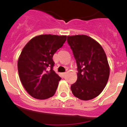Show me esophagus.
Returning <instances> with one entry per match:
<instances>
[{"label":"esophagus","mask_w":127,"mask_h":127,"mask_svg":"<svg viewBox=\"0 0 127 127\" xmlns=\"http://www.w3.org/2000/svg\"><path fill=\"white\" fill-rule=\"evenodd\" d=\"M66 72L62 73V75H63V77H64L66 76Z\"/></svg>","instance_id":"obj_1"}]
</instances>
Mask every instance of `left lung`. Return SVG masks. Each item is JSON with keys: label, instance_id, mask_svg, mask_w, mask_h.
<instances>
[{"label": "left lung", "instance_id": "8db88e82", "mask_svg": "<svg viewBox=\"0 0 127 127\" xmlns=\"http://www.w3.org/2000/svg\"><path fill=\"white\" fill-rule=\"evenodd\" d=\"M77 66V79L71 85L73 95L82 100L98 96L106 87L110 69L107 56L99 43L85 35L67 36Z\"/></svg>", "mask_w": 127, "mask_h": 127}]
</instances>
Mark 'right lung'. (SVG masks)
I'll return each instance as SVG.
<instances>
[{"label":"right lung","mask_w":127,"mask_h":127,"mask_svg":"<svg viewBox=\"0 0 127 127\" xmlns=\"http://www.w3.org/2000/svg\"><path fill=\"white\" fill-rule=\"evenodd\" d=\"M66 38V35H40L24 46L18 61V70L24 88L33 98L45 99L55 93L61 78L53 69V56Z\"/></svg>","instance_id":"add662e5"}]
</instances>
